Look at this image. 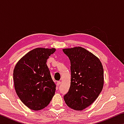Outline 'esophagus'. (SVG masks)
<instances>
[{
	"instance_id": "esophagus-1",
	"label": "esophagus",
	"mask_w": 124,
	"mask_h": 124,
	"mask_svg": "<svg viewBox=\"0 0 124 124\" xmlns=\"http://www.w3.org/2000/svg\"><path fill=\"white\" fill-rule=\"evenodd\" d=\"M60 84H61V82H60V81H57V83H56V85H57V86H59Z\"/></svg>"
}]
</instances>
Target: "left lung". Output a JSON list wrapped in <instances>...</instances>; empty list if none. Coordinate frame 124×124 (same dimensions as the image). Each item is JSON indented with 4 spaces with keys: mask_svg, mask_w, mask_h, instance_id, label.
<instances>
[{
    "mask_svg": "<svg viewBox=\"0 0 124 124\" xmlns=\"http://www.w3.org/2000/svg\"><path fill=\"white\" fill-rule=\"evenodd\" d=\"M70 62V86L64 100L69 107L81 110L99 96L104 83L103 68L98 58L81 47L63 49Z\"/></svg>",
    "mask_w": 124,
    "mask_h": 124,
    "instance_id": "obj_1",
    "label": "left lung"
}]
</instances>
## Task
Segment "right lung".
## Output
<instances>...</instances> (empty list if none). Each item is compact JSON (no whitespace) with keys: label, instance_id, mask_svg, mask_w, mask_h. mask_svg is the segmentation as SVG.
Here are the masks:
<instances>
[{"label":"right lung","instance_id":"1","mask_svg":"<svg viewBox=\"0 0 124 124\" xmlns=\"http://www.w3.org/2000/svg\"><path fill=\"white\" fill-rule=\"evenodd\" d=\"M55 50L54 48H36L25 54L15 67L13 79L16 92L31 109L44 108L54 95L56 85L46 62Z\"/></svg>","mask_w":124,"mask_h":124}]
</instances>
